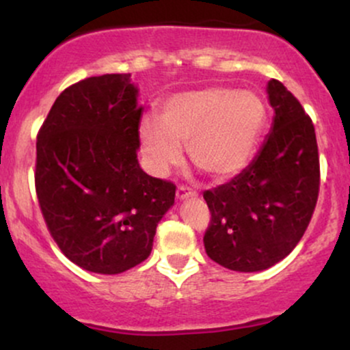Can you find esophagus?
Wrapping results in <instances>:
<instances>
[{
	"label": "esophagus",
	"mask_w": 350,
	"mask_h": 350,
	"mask_svg": "<svg viewBox=\"0 0 350 350\" xmlns=\"http://www.w3.org/2000/svg\"><path fill=\"white\" fill-rule=\"evenodd\" d=\"M196 192L192 191V189L189 187H184V186H179L178 191H176V198H178L179 200H186L189 198H196Z\"/></svg>",
	"instance_id": "obj_1"
}]
</instances>
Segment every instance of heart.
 I'll list each match as a JSON object with an SVG mask.
<instances>
[{
	"instance_id": "1",
	"label": "heart",
	"mask_w": 350,
	"mask_h": 350,
	"mask_svg": "<svg viewBox=\"0 0 350 350\" xmlns=\"http://www.w3.org/2000/svg\"><path fill=\"white\" fill-rule=\"evenodd\" d=\"M262 98L250 90L206 87L180 92L163 103L161 120L143 116L142 151L148 170L166 176L183 159L217 179L230 178L250 159L265 123Z\"/></svg>"
}]
</instances>
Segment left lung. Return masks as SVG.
I'll list each match as a JSON object with an SVG mask.
<instances>
[{
    "label": "left lung",
    "mask_w": 350,
    "mask_h": 350,
    "mask_svg": "<svg viewBox=\"0 0 350 350\" xmlns=\"http://www.w3.org/2000/svg\"><path fill=\"white\" fill-rule=\"evenodd\" d=\"M275 111L262 150L230 183L204 192L211 226L204 247L215 263L253 273L273 267L306 232L319 192L314 126L278 80L267 85Z\"/></svg>",
    "instance_id": "1"
}]
</instances>
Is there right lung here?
<instances>
[{
	"label": "right lung",
	"instance_id": "right-lung-1",
	"mask_svg": "<svg viewBox=\"0 0 350 350\" xmlns=\"http://www.w3.org/2000/svg\"><path fill=\"white\" fill-rule=\"evenodd\" d=\"M138 92L130 74L80 80L55 100L36 143V192L52 239L100 275L144 262L174 206V184L139 167Z\"/></svg>",
	"mask_w": 350,
	"mask_h": 350
}]
</instances>
